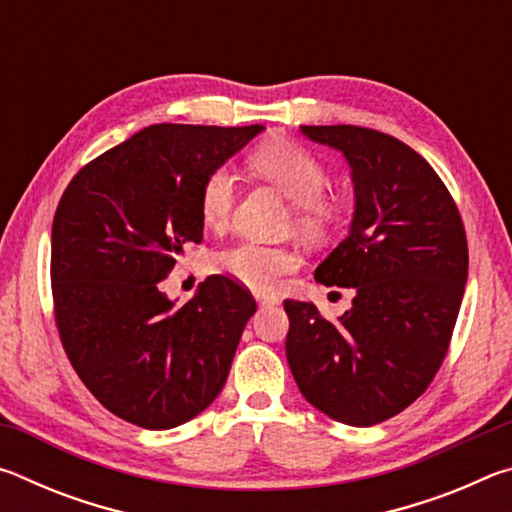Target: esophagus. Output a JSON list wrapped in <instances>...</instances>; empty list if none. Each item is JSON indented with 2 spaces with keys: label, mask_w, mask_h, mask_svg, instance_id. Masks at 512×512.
<instances>
[{
  "label": "esophagus",
  "mask_w": 512,
  "mask_h": 512,
  "mask_svg": "<svg viewBox=\"0 0 512 512\" xmlns=\"http://www.w3.org/2000/svg\"><path fill=\"white\" fill-rule=\"evenodd\" d=\"M255 300H257L262 307L277 305V302H280V298H277L275 293H255Z\"/></svg>",
  "instance_id": "esophagus-1"
}]
</instances>
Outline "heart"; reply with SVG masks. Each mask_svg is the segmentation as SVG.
Segmentation results:
<instances>
[{
  "mask_svg": "<svg viewBox=\"0 0 512 512\" xmlns=\"http://www.w3.org/2000/svg\"><path fill=\"white\" fill-rule=\"evenodd\" d=\"M253 167L271 180L298 205L296 225L305 235H325L341 221L343 198L325 194L329 171L327 164L305 146L287 140L266 142L253 153ZM237 201V176L219 167L207 173L198 194V212L212 230H223L230 221ZM214 266L255 291L273 289L280 277L300 266L298 255L284 246L259 244L253 239L237 241L214 257Z\"/></svg>",
  "mask_w": 512,
  "mask_h": 512,
  "instance_id": "heart-1",
  "label": "heart"
}]
</instances>
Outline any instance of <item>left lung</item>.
I'll list each match as a JSON object with an SVG mask.
<instances>
[{
	"mask_svg": "<svg viewBox=\"0 0 512 512\" xmlns=\"http://www.w3.org/2000/svg\"><path fill=\"white\" fill-rule=\"evenodd\" d=\"M352 169L350 232L314 277L354 291L339 320L284 300L287 361L309 404L352 427L402 413L443 363L467 282V239L431 164L395 137L361 126H300Z\"/></svg>",
	"mask_w": 512,
	"mask_h": 512,
	"instance_id": "left-lung-1",
	"label": "left lung"
}]
</instances>
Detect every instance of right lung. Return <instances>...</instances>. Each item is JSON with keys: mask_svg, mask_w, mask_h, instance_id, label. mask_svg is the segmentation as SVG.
I'll use <instances>...</instances> for the list:
<instances>
[{"mask_svg": "<svg viewBox=\"0 0 512 512\" xmlns=\"http://www.w3.org/2000/svg\"><path fill=\"white\" fill-rule=\"evenodd\" d=\"M264 126L155 124L76 173L51 225L60 343L117 418L173 429L210 406L257 305L210 275L176 307L160 289L185 244H201L198 194Z\"/></svg>", "mask_w": 512, "mask_h": 512, "instance_id": "add662e5", "label": "right lung"}]
</instances>
